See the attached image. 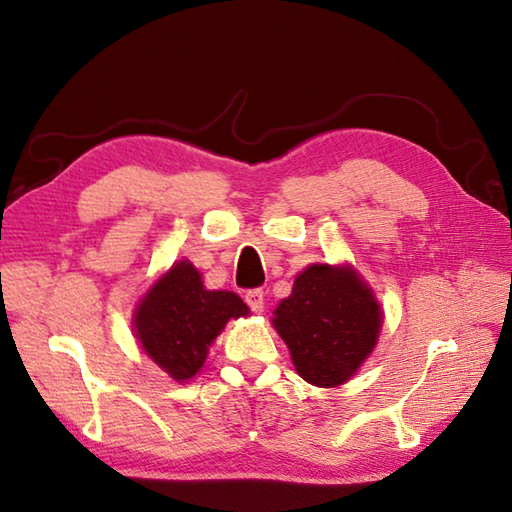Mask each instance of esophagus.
<instances>
[{
    "label": "esophagus",
    "mask_w": 512,
    "mask_h": 512,
    "mask_svg": "<svg viewBox=\"0 0 512 512\" xmlns=\"http://www.w3.org/2000/svg\"><path fill=\"white\" fill-rule=\"evenodd\" d=\"M248 308L253 312H264V290L259 288H253V290H246L244 295Z\"/></svg>",
    "instance_id": "obj_1"
}]
</instances>
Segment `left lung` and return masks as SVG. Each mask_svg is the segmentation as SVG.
I'll return each instance as SVG.
<instances>
[{
	"mask_svg": "<svg viewBox=\"0 0 512 512\" xmlns=\"http://www.w3.org/2000/svg\"><path fill=\"white\" fill-rule=\"evenodd\" d=\"M273 323L299 376L317 387H334L374 350L383 312L354 270L314 264L295 279Z\"/></svg>",
	"mask_w": 512,
	"mask_h": 512,
	"instance_id": "1",
	"label": "left lung"
}]
</instances>
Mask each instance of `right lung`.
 Listing matches in <instances>:
<instances>
[{
  "label": "right lung",
  "instance_id": "right-lung-1",
  "mask_svg": "<svg viewBox=\"0 0 512 512\" xmlns=\"http://www.w3.org/2000/svg\"><path fill=\"white\" fill-rule=\"evenodd\" d=\"M246 314V303L237 295L204 290L198 270L180 262L140 301L136 336L143 350L182 383L200 372L226 321Z\"/></svg>",
  "mask_w": 512,
  "mask_h": 512
}]
</instances>
